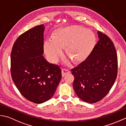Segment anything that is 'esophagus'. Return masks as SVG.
<instances>
[{
    "label": "esophagus",
    "mask_w": 126,
    "mask_h": 126,
    "mask_svg": "<svg viewBox=\"0 0 126 126\" xmlns=\"http://www.w3.org/2000/svg\"><path fill=\"white\" fill-rule=\"evenodd\" d=\"M61 73H62V76L65 77L67 74L70 73V71L67 70V69L63 68V69H62V71H61Z\"/></svg>",
    "instance_id": "esophagus-1"
}]
</instances>
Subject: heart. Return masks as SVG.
<instances>
[{
    "mask_svg": "<svg viewBox=\"0 0 126 126\" xmlns=\"http://www.w3.org/2000/svg\"><path fill=\"white\" fill-rule=\"evenodd\" d=\"M96 37L91 30L78 25H71L56 29L52 38L46 40L43 45L45 53L50 61L55 62L66 48L67 56L75 63H83L93 52Z\"/></svg>",
    "mask_w": 126,
    "mask_h": 126,
    "instance_id": "b5f03b06",
    "label": "heart"
}]
</instances>
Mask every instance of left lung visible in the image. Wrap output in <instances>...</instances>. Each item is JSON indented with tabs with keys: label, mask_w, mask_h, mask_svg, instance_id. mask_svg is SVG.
Instances as JSON below:
<instances>
[{
	"label": "left lung",
	"mask_w": 126,
	"mask_h": 126,
	"mask_svg": "<svg viewBox=\"0 0 126 126\" xmlns=\"http://www.w3.org/2000/svg\"><path fill=\"white\" fill-rule=\"evenodd\" d=\"M99 41L88 59L71 70L74 91L89 103L99 101L112 88L117 74V56L113 43L101 32Z\"/></svg>",
	"instance_id": "obj_1"
}]
</instances>
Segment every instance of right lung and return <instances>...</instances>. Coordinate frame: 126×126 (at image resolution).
<instances>
[{
	"mask_svg": "<svg viewBox=\"0 0 126 126\" xmlns=\"http://www.w3.org/2000/svg\"><path fill=\"white\" fill-rule=\"evenodd\" d=\"M45 25H38L18 37L11 54V73L25 98L37 104L50 99L61 78L59 66L43 56Z\"/></svg>",
	"mask_w": 126,
	"mask_h": 126,
	"instance_id": "obj_1",
	"label": "right lung"
}]
</instances>
